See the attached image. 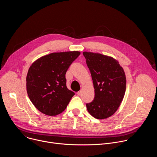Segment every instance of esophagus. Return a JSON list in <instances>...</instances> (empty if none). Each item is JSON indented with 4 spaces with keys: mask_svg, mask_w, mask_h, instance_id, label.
<instances>
[{
    "mask_svg": "<svg viewBox=\"0 0 157 157\" xmlns=\"http://www.w3.org/2000/svg\"><path fill=\"white\" fill-rule=\"evenodd\" d=\"M77 94L78 95V96H79L80 94H81V91H78V92H77Z\"/></svg>",
    "mask_w": 157,
    "mask_h": 157,
    "instance_id": "esophagus-1",
    "label": "esophagus"
}]
</instances>
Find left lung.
I'll return each mask as SVG.
<instances>
[{
	"mask_svg": "<svg viewBox=\"0 0 157 157\" xmlns=\"http://www.w3.org/2000/svg\"><path fill=\"white\" fill-rule=\"evenodd\" d=\"M83 55L91 74L95 93L94 100L86 104L87 111L96 119H107L116 113L124 97L125 72L113 57L87 52Z\"/></svg>",
	"mask_w": 157,
	"mask_h": 157,
	"instance_id": "obj_1",
	"label": "left lung"
}]
</instances>
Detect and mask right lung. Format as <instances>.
I'll use <instances>...</instances> for the list:
<instances>
[{
  "label": "right lung",
  "instance_id": "add662e5",
  "mask_svg": "<svg viewBox=\"0 0 157 157\" xmlns=\"http://www.w3.org/2000/svg\"><path fill=\"white\" fill-rule=\"evenodd\" d=\"M78 51L52 53L32 63L27 75V91L34 106L50 116L63 112L75 93L66 87V73Z\"/></svg>",
  "mask_w": 157,
  "mask_h": 157
}]
</instances>
